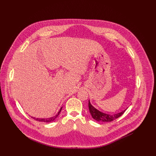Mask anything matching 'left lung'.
<instances>
[{
	"label": "left lung",
	"mask_w": 156,
	"mask_h": 156,
	"mask_svg": "<svg viewBox=\"0 0 156 156\" xmlns=\"http://www.w3.org/2000/svg\"><path fill=\"white\" fill-rule=\"evenodd\" d=\"M88 107H89V110H90V114H91L92 117L95 120H97L98 122H112V121L118 119L119 117H120L122 115H123V113L126 110V109H125L123 111H122V112L118 113V114H115L114 115H110V114H107L105 113H103V112H101V111L98 110V109H96L94 107H93L91 105L90 101H89V102H88Z\"/></svg>",
	"instance_id": "obj_1"
}]
</instances>
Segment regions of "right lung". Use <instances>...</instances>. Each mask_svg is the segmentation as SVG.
Returning a JSON list of instances; mask_svg holds the SVG:
<instances>
[{"mask_svg":"<svg viewBox=\"0 0 156 156\" xmlns=\"http://www.w3.org/2000/svg\"><path fill=\"white\" fill-rule=\"evenodd\" d=\"M62 107H61L60 108V110L58 111V114H57V115H55V116H54V117H50V118H47V119H38V118H35V117H31L33 119H34L35 120H36V121H38V122H48V123H49V122H52V121H54L57 117H58V115H59V114H60V111H61V110H62Z\"/></svg>","mask_w":156,"mask_h":156,"instance_id":"right-lung-1","label":"right lung"}]
</instances>
